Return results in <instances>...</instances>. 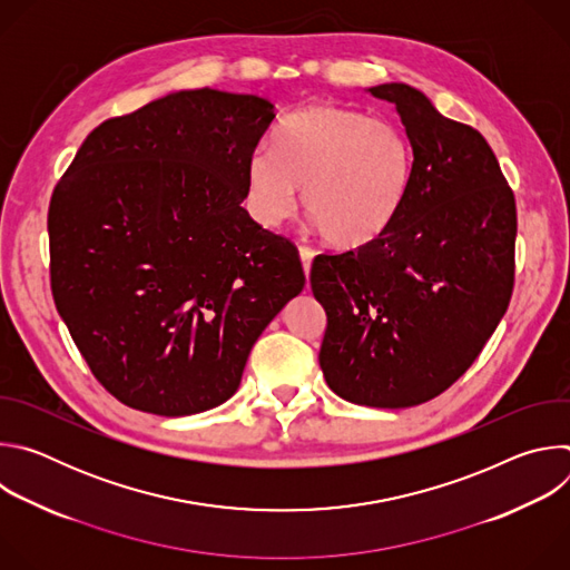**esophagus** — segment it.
<instances>
[{"label":"esophagus","instance_id":"esophagus-1","mask_svg":"<svg viewBox=\"0 0 570 570\" xmlns=\"http://www.w3.org/2000/svg\"><path fill=\"white\" fill-rule=\"evenodd\" d=\"M313 257H315L313 248H308V246H299V259H302V268H304V273H306V275H308V271H311V262H313Z\"/></svg>","mask_w":570,"mask_h":570}]
</instances>
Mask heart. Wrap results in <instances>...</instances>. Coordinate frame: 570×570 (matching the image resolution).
<instances>
[{
  "label": "heart",
  "mask_w": 570,
  "mask_h": 570,
  "mask_svg": "<svg viewBox=\"0 0 570 570\" xmlns=\"http://www.w3.org/2000/svg\"><path fill=\"white\" fill-rule=\"evenodd\" d=\"M411 180V146L387 119L313 106L288 117L273 155L257 153L248 167L255 216L277 227L302 196L320 234L338 248L376 238L396 216Z\"/></svg>",
  "instance_id": "1"
}]
</instances>
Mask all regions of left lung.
<instances>
[{
    "mask_svg": "<svg viewBox=\"0 0 570 570\" xmlns=\"http://www.w3.org/2000/svg\"><path fill=\"white\" fill-rule=\"evenodd\" d=\"M396 106L413 161L392 223L311 264L327 313L320 367L343 399L409 409L451 387L478 358L514 288L517 203L484 137L405 83L370 88Z\"/></svg>",
    "mask_w": 570,
    "mask_h": 570,
    "instance_id": "1",
    "label": "left lung"
}]
</instances>
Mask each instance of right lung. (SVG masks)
Here are the masks:
<instances>
[{
  "instance_id": "1",
  "label": "right lung",
  "mask_w": 570,
  "mask_h": 570,
  "mask_svg": "<svg viewBox=\"0 0 570 570\" xmlns=\"http://www.w3.org/2000/svg\"><path fill=\"white\" fill-rule=\"evenodd\" d=\"M275 106L187 90L97 126L47 216L51 293L95 379L135 411L216 409L304 288L293 243L240 207Z\"/></svg>"
}]
</instances>
